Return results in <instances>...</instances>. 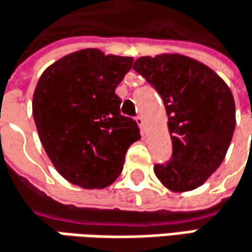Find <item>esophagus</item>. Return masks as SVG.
<instances>
[{
  "mask_svg": "<svg viewBox=\"0 0 252 252\" xmlns=\"http://www.w3.org/2000/svg\"><path fill=\"white\" fill-rule=\"evenodd\" d=\"M136 123H138V126L141 127L142 132H146V122H145V119H143L142 116H138V117H136Z\"/></svg>",
  "mask_w": 252,
  "mask_h": 252,
  "instance_id": "esophagus-1",
  "label": "esophagus"
}]
</instances>
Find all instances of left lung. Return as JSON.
I'll return each instance as SVG.
<instances>
[{
	"label": "left lung",
	"mask_w": 252,
	"mask_h": 252,
	"mask_svg": "<svg viewBox=\"0 0 252 252\" xmlns=\"http://www.w3.org/2000/svg\"><path fill=\"white\" fill-rule=\"evenodd\" d=\"M161 95L168 116L173 155L154 167L171 191L200 187L222 164L235 130L234 95L215 71L178 53L142 56L133 63Z\"/></svg>",
	"instance_id": "1"
}]
</instances>
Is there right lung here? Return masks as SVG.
<instances>
[{
  "label": "right lung",
  "mask_w": 252,
  "mask_h": 252,
  "mask_svg": "<svg viewBox=\"0 0 252 252\" xmlns=\"http://www.w3.org/2000/svg\"><path fill=\"white\" fill-rule=\"evenodd\" d=\"M133 58L98 49L69 53L45 69L33 94V117L49 159L65 180L104 189L120 175L139 127L120 114L116 87Z\"/></svg>",
  "instance_id": "right-lung-1"
}]
</instances>
